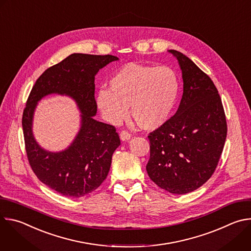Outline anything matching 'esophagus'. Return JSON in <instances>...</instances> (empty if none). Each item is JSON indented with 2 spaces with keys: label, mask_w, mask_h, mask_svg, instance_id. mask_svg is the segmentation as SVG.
<instances>
[{
  "label": "esophagus",
  "mask_w": 251,
  "mask_h": 251,
  "mask_svg": "<svg viewBox=\"0 0 251 251\" xmlns=\"http://www.w3.org/2000/svg\"><path fill=\"white\" fill-rule=\"evenodd\" d=\"M120 138H121L122 141H127V140H129L131 138V134L128 131H126V130H122L120 132Z\"/></svg>",
  "instance_id": "1"
}]
</instances>
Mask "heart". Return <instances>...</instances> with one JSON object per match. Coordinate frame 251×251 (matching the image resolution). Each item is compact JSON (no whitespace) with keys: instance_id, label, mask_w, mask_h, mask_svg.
<instances>
[{"instance_id":"obj_1","label":"heart","mask_w":251,"mask_h":251,"mask_svg":"<svg viewBox=\"0 0 251 251\" xmlns=\"http://www.w3.org/2000/svg\"><path fill=\"white\" fill-rule=\"evenodd\" d=\"M180 92V79L169 66L127 63L109 80V90H101L97 103L105 119L122 120L128 112L139 127L154 130L171 117Z\"/></svg>"}]
</instances>
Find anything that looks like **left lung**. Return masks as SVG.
Segmentation results:
<instances>
[{
  "label": "left lung",
  "instance_id": "left-lung-1",
  "mask_svg": "<svg viewBox=\"0 0 251 251\" xmlns=\"http://www.w3.org/2000/svg\"><path fill=\"white\" fill-rule=\"evenodd\" d=\"M180 63L184 93L176 114L149 133L151 180L176 195L201 187L217 169L226 139L223 102L210 77L188 56L174 50Z\"/></svg>",
  "mask_w": 251,
  "mask_h": 251
}]
</instances>
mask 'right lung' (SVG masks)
Listing matches in <instances>:
<instances>
[{
	"label": "right lung",
	"mask_w": 251,
	"mask_h": 251,
	"mask_svg": "<svg viewBox=\"0 0 251 251\" xmlns=\"http://www.w3.org/2000/svg\"><path fill=\"white\" fill-rule=\"evenodd\" d=\"M117 59L110 54L73 53L48 68L27 97L22 125L28 164L42 183L62 196L83 197L95 191L108 175L120 138L115 126L93 119L97 111L94 75L100 68ZM50 93L71 96L83 112L79 135L68 150L59 153L43 151L31 132L35 105Z\"/></svg>",
	"instance_id": "1"
}]
</instances>
